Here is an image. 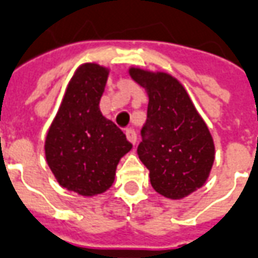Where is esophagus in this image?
<instances>
[{"label": "esophagus", "instance_id": "34e87169", "mask_svg": "<svg viewBox=\"0 0 258 258\" xmlns=\"http://www.w3.org/2000/svg\"><path fill=\"white\" fill-rule=\"evenodd\" d=\"M125 135H126V139H127V140H129L131 143H132V144L136 143L138 138H136V132H135L133 129H131V127H129V129H126Z\"/></svg>", "mask_w": 258, "mask_h": 258}]
</instances>
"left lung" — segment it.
<instances>
[{
  "label": "left lung",
  "instance_id": "8db88e82",
  "mask_svg": "<svg viewBox=\"0 0 258 258\" xmlns=\"http://www.w3.org/2000/svg\"><path fill=\"white\" fill-rule=\"evenodd\" d=\"M129 75L149 97L139 158L158 195L182 200L207 182L215 160L213 136L175 76L140 67L129 68Z\"/></svg>",
  "mask_w": 258,
  "mask_h": 258
}]
</instances>
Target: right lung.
Masks as SVG:
<instances>
[{
	"instance_id": "add662e5",
	"label": "right lung",
	"mask_w": 258,
	"mask_h": 258,
	"mask_svg": "<svg viewBox=\"0 0 258 258\" xmlns=\"http://www.w3.org/2000/svg\"><path fill=\"white\" fill-rule=\"evenodd\" d=\"M108 75V67L82 63L45 136V160L56 182L83 197L108 190L120 158L132 150L125 133L100 111Z\"/></svg>"
}]
</instances>
